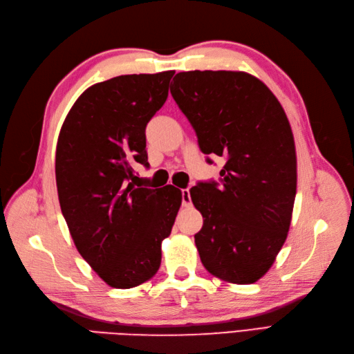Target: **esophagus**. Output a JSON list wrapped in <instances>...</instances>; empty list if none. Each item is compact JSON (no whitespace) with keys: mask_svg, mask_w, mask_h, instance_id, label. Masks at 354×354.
Listing matches in <instances>:
<instances>
[{"mask_svg":"<svg viewBox=\"0 0 354 354\" xmlns=\"http://www.w3.org/2000/svg\"><path fill=\"white\" fill-rule=\"evenodd\" d=\"M181 201H183V207H190V192L189 189H181Z\"/></svg>","mask_w":354,"mask_h":354,"instance_id":"esophagus-1","label":"esophagus"}]
</instances>
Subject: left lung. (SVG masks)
<instances>
[{"label": "left lung", "mask_w": 354, "mask_h": 354, "mask_svg": "<svg viewBox=\"0 0 354 354\" xmlns=\"http://www.w3.org/2000/svg\"><path fill=\"white\" fill-rule=\"evenodd\" d=\"M173 81L171 94L201 151L226 158L220 186L208 181L190 189L203 217L195 234L201 261L218 279L254 283L274 263L291 224L297 192L291 125L274 94L246 72L189 71Z\"/></svg>", "instance_id": "8db88e82"}]
</instances>
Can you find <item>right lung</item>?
<instances>
[{
	"mask_svg": "<svg viewBox=\"0 0 354 354\" xmlns=\"http://www.w3.org/2000/svg\"><path fill=\"white\" fill-rule=\"evenodd\" d=\"M174 71L121 75L91 85L69 111L57 140L56 183L75 246L112 288L145 283L181 205L173 185L147 189L146 125L168 97Z\"/></svg>",
	"mask_w": 354,
	"mask_h": 354,
	"instance_id": "obj_1",
	"label": "right lung"
}]
</instances>
